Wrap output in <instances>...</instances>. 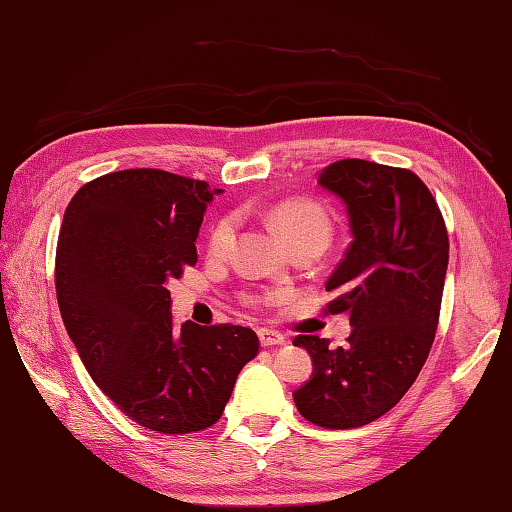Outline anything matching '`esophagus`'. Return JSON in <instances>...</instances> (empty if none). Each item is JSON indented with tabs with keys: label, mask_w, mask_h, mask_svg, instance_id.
Listing matches in <instances>:
<instances>
[{
	"label": "esophagus",
	"mask_w": 512,
	"mask_h": 512,
	"mask_svg": "<svg viewBox=\"0 0 512 512\" xmlns=\"http://www.w3.org/2000/svg\"><path fill=\"white\" fill-rule=\"evenodd\" d=\"M258 341L263 347H272V345H285V336L276 330H267V327H260L258 330Z\"/></svg>",
	"instance_id": "1"
}]
</instances>
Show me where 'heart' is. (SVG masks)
<instances>
[{
	"label": "heart",
	"instance_id": "heart-1",
	"mask_svg": "<svg viewBox=\"0 0 512 512\" xmlns=\"http://www.w3.org/2000/svg\"><path fill=\"white\" fill-rule=\"evenodd\" d=\"M272 220L274 225L281 231L283 238L287 243H294L298 238L305 236H330V223L321 209H318L314 202L307 200H287L281 202L274 211H272ZM234 229H236V220L234 216H225L220 218L214 231L209 236V249L214 254H223L229 247L231 238H234ZM287 298V289H269V292H263L254 296V303H278Z\"/></svg>",
	"mask_w": 512,
	"mask_h": 512
}]
</instances>
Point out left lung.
Listing matches in <instances>:
<instances>
[{"label":"left lung","instance_id":"8db88e82","mask_svg":"<svg viewBox=\"0 0 512 512\" xmlns=\"http://www.w3.org/2000/svg\"><path fill=\"white\" fill-rule=\"evenodd\" d=\"M318 185L343 200L352 243L327 281L330 312H350L345 347L301 334L312 376L294 392L298 412L321 428H359L392 410L435 341L448 231L417 173L370 160H339Z\"/></svg>","mask_w":512,"mask_h":512}]
</instances>
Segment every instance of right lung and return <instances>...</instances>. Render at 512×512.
I'll list each match as a JSON object with an SVG mask.
<instances>
[{
    "mask_svg": "<svg viewBox=\"0 0 512 512\" xmlns=\"http://www.w3.org/2000/svg\"><path fill=\"white\" fill-rule=\"evenodd\" d=\"M220 191L160 169L106 173L73 196L57 240V303L86 372L162 435L214 426L258 354L249 327L171 321L167 283L198 260L202 216Z\"/></svg>",
    "mask_w": 512,
    "mask_h": 512,
    "instance_id": "obj_1",
    "label": "right lung"
}]
</instances>
